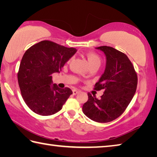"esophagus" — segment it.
<instances>
[{
	"mask_svg": "<svg viewBox=\"0 0 157 157\" xmlns=\"http://www.w3.org/2000/svg\"><path fill=\"white\" fill-rule=\"evenodd\" d=\"M78 91H77V90H73V95H76V94H78Z\"/></svg>",
	"mask_w": 157,
	"mask_h": 157,
	"instance_id": "esophagus-1",
	"label": "esophagus"
}]
</instances>
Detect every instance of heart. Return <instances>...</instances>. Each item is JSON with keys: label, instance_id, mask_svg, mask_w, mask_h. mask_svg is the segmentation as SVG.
<instances>
[{"label": "heart", "instance_id": "b5f03b06", "mask_svg": "<svg viewBox=\"0 0 157 157\" xmlns=\"http://www.w3.org/2000/svg\"><path fill=\"white\" fill-rule=\"evenodd\" d=\"M86 57L90 67H92V66L100 67L101 64V59L97 54L94 52H89L86 54Z\"/></svg>", "mask_w": 157, "mask_h": 157}]
</instances>
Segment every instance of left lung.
Listing matches in <instances>:
<instances>
[{
    "label": "left lung",
    "instance_id": "8db88e82",
    "mask_svg": "<svg viewBox=\"0 0 157 157\" xmlns=\"http://www.w3.org/2000/svg\"><path fill=\"white\" fill-rule=\"evenodd\" d=\"M105 53L104 73L95 85V90L104 89L100 99L88 94V100L82 107L83 113L98 123L115 120L126 109L136 93L138 78L132 62L124 53L112 47L95 48Z\"/></svg>",
    "mask_w": 157,
    "mask_h": 157
}]
</instances>
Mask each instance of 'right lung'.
Listing matches in <instances>:
<instances>
[{
	"label": "right lung",
	"instance_id": "1",
	"mask_svg": "<svg viewBox=\"0 0 157 157\" xmlns=\"http://www.w3.org/2000/svg\"><path fill=\"white\" fill-rule=\"evenodd\" d=\"M77 52L50 41H42L26 50L21 59L18 82L25 104L39 115L50 116L62 109L71 89L53 84L52 74L59 73Z\"/></svg>",
	"mask_w": 157,
	"mask_h": 157
}]
</instances>
